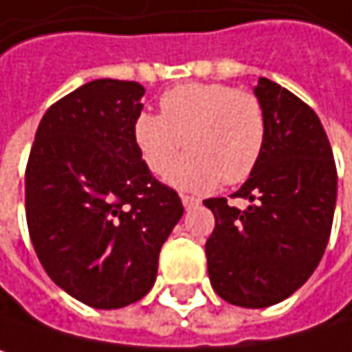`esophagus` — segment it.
I'll list each match as a JSON object with an SVG mask.
<instances>
[{
    "instance_id": "esophagus-1",
    "label": "esophagus",
    "mask_w": 352,
    "mask_h": 352,
    "mask_svg": "<svg viewBox=\"0 0 352 352\" xmlns=\"http://www.w3.org/2000/svg\"><path fill=\"white\" fill-rule=\"evenodd\" d=\"M182 202H184L186 210H192V208L200 206V200H198V198H194V196H182Z\"/></svg>"
}]
</instances>
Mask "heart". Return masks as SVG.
I'll return each instance as SVG.
<instances>
[{
    "label": "heart",
    "mask_w": 352,
    "mask_h": 352,
    "mask_svg": "<svg viewBox=\"0 0 352 352\" xmlns=\"http://www.w3.org/2000/svg\"><path fill=\"white\" fill-rule=\"evenodd\" d=\"M190 150L168 165L164 182L186 192H210L221 182L248 179L266 144V113L254 92L229 84H182L160 98V115L133 121L135 148L152 173H160L183 140Z\"/></svg>",
    "instance_id": "obj_1"
}]
</instances>
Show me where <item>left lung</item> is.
<instances>
[{"label": "left lung", "instance_id": "obj_1", "mask_svg": "<svg viewBox=\"0 0 352 352\" xmlns=\"http://www.w3.org/2000/svg\"><path fill=\"white\" fill-rule=\"evenodd\" d=\"M266 113L260 162L235 198L204 200L217 227L206 241L212 289L239 307H270L305 285L318 268L336 208V164L322 121L280 84L254 86Z\"/></svg>", "mask_w": 352, "mask_h": 352}]
</instances>
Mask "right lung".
<instances>
[{
    "mask_svg": "<svg viewBox=\"0 0 352 352\" xmlns=\"http://www.w3.org/2000/svg\"><path fill=\"white\" fill-rule=\"evenodd\" d=\"M144 86L92 80L43 115L26 166V223L49 278L96 309L140 301L184 204L144 164Z\"/></svg>",
    "mask_w": 352,
    "mask_h": 352,
    "instance_id": "right-lung-1",
    "label": "right lung"
}]
</instances>
